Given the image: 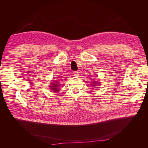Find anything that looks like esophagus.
<instances>
[{
  "label": "esophagus",
  "instance_id": "obj_1",
  "mask_svg": "<svg viewBox=\"0 0 148 148\" xmlns=\"http://www.w3.org/2000/svg\"><path fill=\"white\" fill-rule=\"evenodd\" d=\"M78 73H79V72H78V71H73V75L75 76H77L78 75H79Z\"/></svg>",
  "mask_w": 148,
  "mask_h": 148
}]
</instances>
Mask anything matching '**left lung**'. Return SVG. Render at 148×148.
<instances>
[{"label":"left lung","instance_id":"8db88e82","mask_svg":"<svg viewBox=\"0 0 148 148\" xmlns=\"http://www.w3.org/2000/svg\"><path fill=\"white\" fill-rule=\"evenodd\" d=\"M95 84H97V83H95Z\"/></svg>","mask_w":148,"mask_h":148}]
</instances>
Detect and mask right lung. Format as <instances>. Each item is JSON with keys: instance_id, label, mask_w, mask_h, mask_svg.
<instances>
[{"instance_id": "right-lung-1", "label": "right lung", "mask_w": 148, "mask_h": 148, "mask_svg": "<svg viewBox=\"0 0 148 148\" xmlns=\"http://www.w3.org/2000/svg\"><path fill=\"white\" fill-rule=\"evenodd\" d=\"M52 84H51V89H52V91H53L54 92L59 91V88H59V84H57L55 83H52Z\"/></svg>"}]
</instances>
